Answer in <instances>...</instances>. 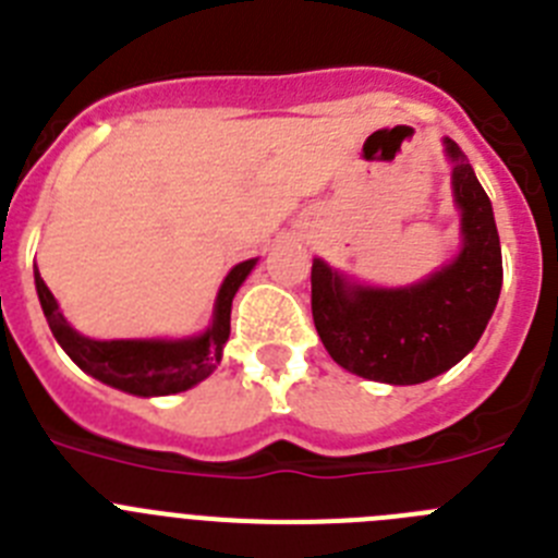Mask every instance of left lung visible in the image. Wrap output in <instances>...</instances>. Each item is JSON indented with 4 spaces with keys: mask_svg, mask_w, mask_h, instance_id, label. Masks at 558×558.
Instances as JSON below:
<instances>
[{
    "mask_svg": "<svg viewBox=\"0 0 558 558\" xmlns=\"http://www.w3.org/2000/svg\"><path fill=\"white\" fill-rule=\"evenodd\" d=\"M452 195L461 209V251L411 288H363L313 259V322L329 357L357 377L416 386L475 349L502 288L495 211L461 147L445 140Z\"/></svg>",
    "mask_w": 558,
    "mask_h": 558,
    "instance_id": "obj_1",
    "label": "left lung"
}]
</instances>
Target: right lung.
<instances>
[{
  "label": "right lung",
  "mask_w": 558,
  "mask_h": 558,
  "mask_svg": "<svg viewBox=\"0 0 558 558\" xmlns=\"http://www.w3.org/2000/svg\"><path fill=\"white\" fill-rule=\"evenodd\" d=\"M256 259L234 265L229 276L220 284L218 302H215V315L211 327L204 335L184 340H92L83 338L81 332L69 327L63 313L58 310L56 295L49 293L44 284L38 268L36 290L41 302L47 324L56 335V340L63 347V352L75 360L77 366L95 379L106 383L111 388H120L125 393L136 397H167L179 393L186 388L198 386L201 379L209 377L220 366L223 347L231 332V299L245 282V276Z\"/></svg>",
  "instance_id": "obj_1"
}]
</instances>
